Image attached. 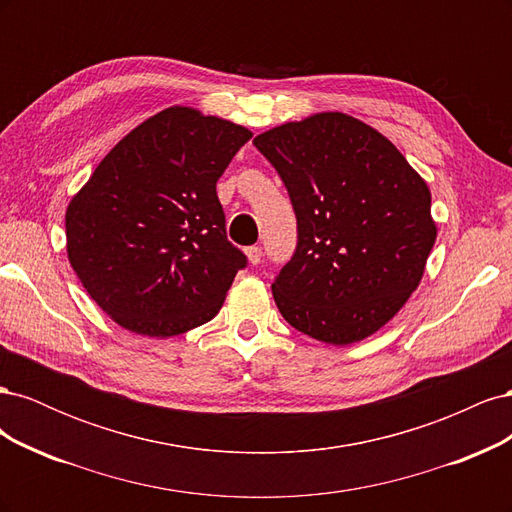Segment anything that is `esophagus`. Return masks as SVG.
Instances as JSON below:
<instances>
[{
	"label": "esophagus",
	"mask_w": 512,
	"mask_h": 512,
	"mask_svg": "<svg viewBox=\"0 0 512 512\" xmlns=\"http://www.w3.org/2000/svg\"><path fill=\"white\" fill-rule=\"evenodd\" d=\"M245 256L247 260L252 262V265H258V262L262 260V250L258 245H252V247H245Z\"/></svg>",
	"instance_id": "34e87169"
}]
</instances>
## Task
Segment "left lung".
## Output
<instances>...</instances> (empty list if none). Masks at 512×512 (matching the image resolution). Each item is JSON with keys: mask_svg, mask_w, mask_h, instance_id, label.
<instances>
[{"mask_svg": "<svg viewBox=\"0 0 512 512\" xmlns=\"http://www.w3.org/2000/svg\"><path fill=\"white\" fill-rule=\"evenodd\" d=\"M297 215V250L271 286L280 314L324 344L374 335L421 284L438 228L425 179L399 149L344 113L254 138Z\"/></svg>", "mask_w": 512, "mask_h": 512, "instance_id": "1", "label": "left lung"}]
</instances>
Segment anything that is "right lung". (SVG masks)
<instances>
[{
    "instance_id": "obj_1",
    "label": "right lung",
    "mask_w": 512,
    "mask_h": 512,
    "mask_svg": "<svg viewBox=\"0 0 512 512\" xmlns=\"http://www.w3.org/2000/svg\"><path fill=\"white\" fill-rule=\"evenodd\" d=\"M252 132L190 106L149 117L106 153L66 211V247L102 312L138 335L209 322L245 254L215 183Z\"/></svg>"
}]
</instances>
